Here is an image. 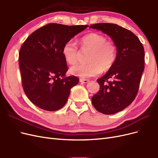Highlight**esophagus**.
<instances>
[{"label": "esophagus", "mask_w": 158, "mask_h": 158, "mask_svg": "<svg viewBox=\"0 0 158 158\" xmlns=\"http://www.w3.org/2000/svg\"><path fill=\"white\" fill-rule=\"evenodd\" d=\"M80 82L81 83H83V84H87V83L89 82V80H87V79H82V78H81V79H80Z\"/></svg>", "instance_id": "34e87169"}]
</instances>
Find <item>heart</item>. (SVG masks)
<instances>
[{
  "instance_id": "heart-1",
  "label": "heart",
  "mask_w": 158,
  "mask_h": 158,
  "mask_svg": "<svg viewBox=\"0 0 158 158\" xmlns=\"http://www.w3.org/2000/svg\"><path fill=\"white\" fill-rule=\"evenodd\" d=\"M83 50L92 51L89 64H76L72 66L70 72L76 76L87 78L96 76L102 73L103 69L107 70L111 68L117 56V49L111 42L107 41L106 37L92 33L84 36L82 40ZM62 52L65 60L73 64L78 60L80 52L76 42L70 40L65 43Z\"/></svg>"
}]
</instances>
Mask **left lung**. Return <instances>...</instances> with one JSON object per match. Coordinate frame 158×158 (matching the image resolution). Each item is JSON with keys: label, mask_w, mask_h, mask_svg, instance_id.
<instances>
[{"label": "left lung", "mask_w": 158, "mask_h": 158, "mask_svg": "<svg viewBox=\"0 0 158 158\" xmlns=\"http://www.w3.org/2000/svg\"><path fill=\"white\" fill-rule=\"evenodd\" d=\"M89 27L111 37L117 49L111 68L97 80L100 89L92 102L100 113H117L127 107L136 96L144 69V47L132 31L117 24L99 23Z\"/></svg>", "instance_id": "8db88e82"}]
</instances>
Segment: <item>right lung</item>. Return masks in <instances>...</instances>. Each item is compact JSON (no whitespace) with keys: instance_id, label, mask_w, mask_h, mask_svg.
<instances>
[{"instance_id":"1","label":"right lung","mask_w":158,"mask_h":158,"mask_svg":"<svg viewBox=\"0 0 158 158\" xmlns=\"http://www.w3.org/2000/svg\"><path fill=\"white\" fill-rule=\"evenodd\" d=\"M89 26L49 23L28 37L19 52L22 86L36 106L55 111L67 102L70 89L79 82L68 70L62 50L65 43Z\"/></svg>"}]
</instances>
